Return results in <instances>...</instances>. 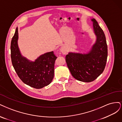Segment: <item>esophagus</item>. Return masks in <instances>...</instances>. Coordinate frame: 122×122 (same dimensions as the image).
I'll return each mask as SVG.
<instances>
[{
	"label": "esophagus",
	"mask_w": 122,
	"mask_h": 122,
	"mask_svg": "<svg viewBox=\"0 0 122 122\" xmlns=\"http://www.w3.org/2000/svg\"><path fill=\"white\" fill-rule=\"evenodd\" d=\"M61 52H62V53L63 54H66L67 53V50L65 46H63L61 47Z\"/></svg>",
	"instance_id": "esophagus-1"
}]
</instances>
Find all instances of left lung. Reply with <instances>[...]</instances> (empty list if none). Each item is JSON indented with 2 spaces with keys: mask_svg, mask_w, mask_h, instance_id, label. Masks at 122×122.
Listing matches in <instances>:
<instances>
[{
  "mask_svg": "<svg viewBox=\"0 0 122 122\" xmlns=\"http://www.w3.org/2000/svg\"><path fill=\"white\" fill-rule=\"evenodd\" d=\"M96 40L87 53L69 52L65 57L73 77L83 82L95 80L103 72L107 63V46L103 31L95 19H92Z\"/></svg>",
  "mask_w": 122,
  "mask_h": 122,
  "instance_id": "left-lung-1",
  "label": "left lung"
}]
</instances>
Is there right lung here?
<instances>
[{
  "label": "right lung",
  "mask_w": 122,
  "mask_h": 122,
  "mask_svg": "<svg viewBox=\"0 0 122 122\" xmlns=\"http://www.w3.org/2000/svg\"><path fill=\"white\" fill-rule=\"evenodd\" d=\"M17 27L11 41V62L18 76L24 84L35 89H41L52 82L54 76V64L57 57L53 51L39 56L31 61L23 56L18 44Z\"/></svg>",
  "instance_id": "1"
}]
</instances>
